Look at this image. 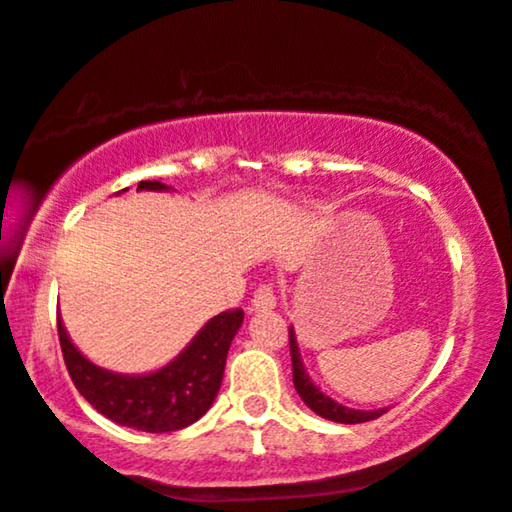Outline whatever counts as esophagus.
Segmentation results:
<instances>
[{
  "mask_svg": "<svg viewBox=\"0 0 512 512\" xmlns=\"http://www.w3.org/2000/svg\"><path fill=\"white\" fill-rule=\"evenodd\" d=\"M250 303H253V310H257V312H264V310H273L275 307V294H273V287L271 285H259L257 289H255V294H253V300H250Z\"/></svg>",
  "mask_w": 512,
  "mask_h": 512,
  "instance_id": "obj_1",
  "label": "esophagus"
}]
</instances>
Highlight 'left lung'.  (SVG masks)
Masks as SVG:
<instances>
[{"instance_id":"1","label":"left lung","mask_w":512,"mask_h":512,"mask_svg":"<svg viewBox=\"0 0 512 512\" xmlns=\"http://www.w3.org/2000/svg\"><path fill=\"white\" fill-rule=\"evenodd\" d=\"M289 351H291V369H294V387L300 399L305 401L307 408L323 419L337 421V424H362V421H371L378 419L380 415H385L387 408H378V410H353L346 408V405L332 401L330 396H326L316 387L310 376L305 373L303 360H300L298 353V342H296V332L294 328H289Z\"/></svg>"}]
</instances>
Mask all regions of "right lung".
I'll return each instance as SVG.
<instances>
[{
  "mask_svg": "<svg viewBox=\"0 0 512 512\" xmlns=\"http://www.w3.org/2000/svg\"><path fill=\"white\" fill-rule=\"evenodd\" d=\"M143 189L170 191V186L145 180L139 182V191ZM241 323L243 310L221 312L205 323L173 362L145 376L95 367L70 342L61 319H56V328L72 383L100 415L136 431L173 433L191 426L212 408L223 383L227 351Z\"/></svg>",
  "mask_w": 512,
  "mask_h": 512,
  "instance_id": "right-lung-1",
  "label": "right lung"
}]
</instances>
